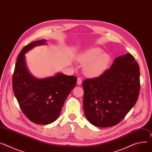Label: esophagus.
Returning a JSON list of instances; mask_svg holds the SVG:
<instances>
[{
	"instance_id": "34e87169",
	"label": "esophagus",
	"mask_w": 152,
	"mask_h": 152,
	"mask_svg": "<svg viewBox=\"0 0 152 152\" xmlns=\"http://www.w3.org/2000/svg\"><path fill=\"white\" fill-rule=\"evenodd\" d=\"M77 85H80L82 84V78L80 77H77Z\"/></svg>"
}]
</instances>
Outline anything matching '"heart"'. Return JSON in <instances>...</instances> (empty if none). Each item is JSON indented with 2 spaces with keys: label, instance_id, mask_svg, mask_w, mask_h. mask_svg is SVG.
Returning <instances> with one entry per match:
<instances>
[{
  "label": "heart",
  "instance_id": "b5f03b06",
  "mask_svg": "<svg viewBox=\"0 0 152 152\" xmlns=\"http://www.w3.org/2000/svg\"><path fill=\"white\" fill-rule=\"evenodd\" d=\"M110 61V56L102 53L99 48H93L82 55L80 62L84 65V72L88 76H96L102 73Z\"/></svg>",
  "mask_w": 152,
  "mask_h": 152
}]
</instances>
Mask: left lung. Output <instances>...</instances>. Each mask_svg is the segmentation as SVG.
I'll list each match as a JSON object with an SVG mask.
<instances>
[{
  "label": "left lung",
  "mask_w": 152,
  "mask_h": 152,
  "mask_svg": "<svg viewBox=\"0 0 152 152\" xmlns=\"http://www.w3.org/2000/svg\"><path fill=\"white\" fill-rule=\"evenodd\" d=\"M140 66L130 53L116 58L101 75L82 82L86 116L93 125L109 127L119 123L137 102Z\"/></svg>",
  "instance_id": "1"
}]
</instances>
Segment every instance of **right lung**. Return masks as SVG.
<instances>
[{
	"label": "right lung",
	"mask_w": 152,
	"mask_h": 152,
	"mask_svg": "<svg viewBox=\"0 0 152 152\" xmlns=\"http://www.w3.org/2000/svg\"><path fill=\"white\" fill-rule=\"evenodd\" d=\"M46 40L34 41L25 46L18 56L12 75V89L23 114L31 122L45 125L59 117L67 96L76 84L77 77L58 73L39 79L27 70L25 54Z\"/></svg>",
	"instance_id": "1"
}]
</instances>
